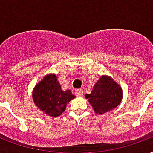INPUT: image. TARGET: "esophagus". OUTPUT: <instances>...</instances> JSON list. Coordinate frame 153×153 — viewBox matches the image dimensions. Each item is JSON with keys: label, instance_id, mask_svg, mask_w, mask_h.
Listing matches in <instances>:
<instances>
[{"label": "esophagus", "instance_id": "34e87169", "mask_svg": "<svg viewBox=\"0 0 153 153\" xmlns=\"http://www.w3.org/2000/svg\"><path fill=\"white\" fill-rule=\"evenodd\" d=\"M75 95L76 97H82L84 95V92L81 89H77L75 91Z\"/></svg>", "mask_w": 153, "mask_h": 153}]
</instances>
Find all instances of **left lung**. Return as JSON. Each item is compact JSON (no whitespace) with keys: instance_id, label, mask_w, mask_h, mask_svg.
<instances>
[{"instance_id":"1","label":"left lung","mask_w":153,"mask_h":153,"mask_svg":"<svg viewBox=\"0 0 153 153\" xmlns=\"http://www.w3.org/2000/svg\"><path fill=\"white\" fill-rule=\"evenodd\" d=\"M85 98L94 110L95 113L102 115L109 112L120 104L123 98V91L111 76L102 75L93 88L90 94Z\"/></svg>"}]
</instances>
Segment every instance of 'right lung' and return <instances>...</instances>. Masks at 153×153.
Returning a JSON list of instances; mask_svg holds the SVG:
<instances>
[{"label": "right lung", "mask_w": 153, "mask_h": 153, "mask_svg": "<svg viewBox=\"0 0 153 153\" xmlns=\"http://www.w3.org/2000/svg\"><path fill=\"white\" fill-rule=\"evenodd\" d=\"M32 96L36 107L51 117L62 114L67 104L76 97L70 90L61 89L57 76L54 73L45 76L34 87Z\"/></svg>", "instance_id": "right-lung-1"}]
</instances>
